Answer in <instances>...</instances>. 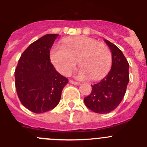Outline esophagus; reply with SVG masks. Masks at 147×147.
<instances>
[{
	"label": "esophagus",
	"mask_w": 147,
	"mask_h": 147,
	"mask_svg": "<svg viewBox=\"0 0 147 147\" xmlns=\"http://www.w3.org/2000/svg\"><path fill=\"white\" fill-rule=\"evenodd\" d=\"M69 82L71 84H73V85H80V82H75L74 80H69Z\"/></svg>",
	"instance_id": "34e87169"
}]
</instances>
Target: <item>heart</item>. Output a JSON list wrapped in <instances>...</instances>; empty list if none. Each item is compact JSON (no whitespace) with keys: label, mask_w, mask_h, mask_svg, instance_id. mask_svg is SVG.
Segmentation results:
<instances>
[{"label":"heart","mask_w":147,"mask_h":147,"mask_svg":"<svg viewBox=\"0 0 147 147\" xmlns=\"http://www.w3.org/2000/svg\"><path fill=\"white\" fill-rule=\"evenodd\" d=\"M51 62L64 76L71 74L78 63L80 79L90 77L98 80L106 76L112 65V54L107 45L88 37L65 39L61 45H54L50 51Z\"/></svg>","instance_id":"b5f03b06"}]
</instances>
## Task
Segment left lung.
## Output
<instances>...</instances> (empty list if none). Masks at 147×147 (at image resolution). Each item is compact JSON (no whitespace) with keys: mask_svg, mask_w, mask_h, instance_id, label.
Listing matches in <instances>:
<instances>
[{"mask_svg":"<svg viewBox=\"0 0 147 147\" xmlns=\"http://www.w3.org/2000/svg\"><path fill=\"white\" fill-rule=\"evenodd\" d=\"M112 52V67L102 81L92 85L91 93L84 98L88 108L96 113H108L121 103L129 82V63L121 51L105 40Z\"/></svg>","mask_w":147,"mask_h":147,"instance_id":"obj_1","label":"left lung"}]
</instances>
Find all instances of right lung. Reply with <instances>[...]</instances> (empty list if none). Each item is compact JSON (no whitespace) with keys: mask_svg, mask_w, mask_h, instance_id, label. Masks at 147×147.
Returning <instances> with one entry per match:
<instances>
[{"mask_svg":"<svg viewBox=\"0 0 147 147\" xmlns=\"http://www.w3.org/2000/svg\"><path fill=\"white\" fill-rule=\"evenodd\" d=\"M57 37L49 34L32 42L21 54L15 69L18 98L24 107L35 113L54 109L68 82L51 62L50 51Z\"/></svg>","mask_w":147,"mask_h":147,"instance_id":"right-lung-1","label":"right lung"}]
</instances>
